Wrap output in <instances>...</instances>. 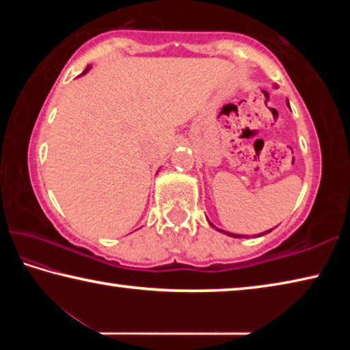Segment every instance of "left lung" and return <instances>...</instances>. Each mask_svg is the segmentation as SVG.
<instances>
[{"instance_id":"1","label":"left lung","mask_w":350,"mask_h":350,"mask_svg":"<svg viewBox=\"0 0 350 350\" xmlns=\"http://www.w3.org/2000/svg\"><path fill=\"white\" fill-rule=\"evenodd\" d=\"M287 105H288V100H287ZM288 108H290V105H288ZM210 225H211V227H215V225H213L211 222H210ZM216 228V227H215ZM217 230V232H222V233H225V234H228V236H232V238H245V236H242V234H234V233H230V232H224V230H219V228H216ZM271 230H273V228H271ZM271 230H267V232H264V233H259L258 236H264V234H267V233H270L271 232Z\"/></svg>"}]
</instances>
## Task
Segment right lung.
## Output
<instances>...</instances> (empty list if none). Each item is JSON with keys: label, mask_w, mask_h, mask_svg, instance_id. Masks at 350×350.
Returning <instances> with one entry per match:
<instances>
[{"label": "right lung", "mask_w": 350, "mask_h": 350, "mask_svg": "<svg viewBox=\"0 0 350 350\" xmlns=\"http://www.w3.org/2000/svg\"><path fill=\"white\" fill-rule=\"evenodd\" d=\"M90 68H91V66H88V68L85 69V72H83V74H86V72H88V70H90Z\"/></svg>", "instance_id": "right-lung-1"}]
</instances>
